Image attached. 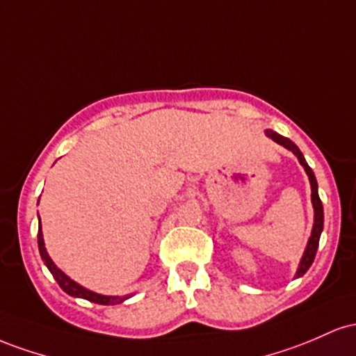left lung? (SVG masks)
Listing matches in <instances>:
<instances>
[{
    "label": "left lung",
    "instance_id": "left-lung-1",
    "mask_svg": "<svg viewBox=\"0 0 356 356\" xmlns=\"http://www.w3.org/2000/svg\"><path fill=\"white\" fill-rule=\"evenodd\" d=\"M266 134L269 136V138H273L275 143H279V145H282L284 147H287V149L293 151V153L298 156L299 163L305 166L307 177H309L311 200H313V207H314V225H313V232H311L309 241H307V247L305 250V255H302L301 264H299V269L296 273V277H301L302 274H306V270L309 269L311 264H313L314 255H316V250H318V245H319V237H321V230H323V205H321V200H319V195H318V183H316V178H314L313 170H311L309 165L306 163V159H305V156H302L301 151H299V147L294 145L291 139H287V138H284V136L274 133V131H270V129H267Z\"/></svg>",
    "mask_w": 356,
    "mask_h": 356
}]
</instances>
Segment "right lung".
Masks as SVG:
<instances>
[{
	"label": "right lung",
	"mask_w": 356,
	"mask_h": 356,
	"mask_svg": "<svg viewBox=\"0 0 356 356\" xmlns=\"http://www.w3.org/2000/svg\"><path fill=\"white\" fill-rule=\"evenodd\" d=\"M38 250H40V255H42L43 262H45V266L49 267V270L51 273V275H54V277H55V281H57L58 286L62 287V289L65 291L67 294H70V296L83 298V299H87V301L97 302V305H104V306L119 305V302H122V301H124V299H127V298H118V296H102V294L92 293V291L86 289V287H82V286H79L75 281H72L70 277H67V275L63 274L62 270H60L58 267L54 264V262H51V259L49 257V254H47L45 243H43L42 227H40V229H38Z\"/></svg>",
	"instance_id": "1"
}]
</instances>
